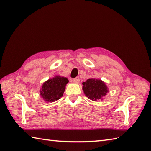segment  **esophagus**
<instances>
[{
    "instance_id": "esophagus-1",
    "label": "esophagus",
    "mask_w": 151,
    "mask_h": 151,
    "mask_svg": "<svg viewBox=\"0 0 151 151\" xmlns=\"http://www.w3.org/2000/svg\"><path fill=\"white\" fill-rule=\"evenodd\" d=\"M79 81H80V78H79L78 76V77H76L75 78H73V82L75 83V84H78V83L79 82Z\"/></svg>"
}]
</instances>
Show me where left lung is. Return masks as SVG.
Listing matches in <instances>:
<instances>
[{
    "label": "left lung",
    "instance_id": "left-lung-1",
    "mask_svg": "<svg viewBox=\"0 0 151 151\" xmlns=\"http://www.w3.org/2000/svg\"><path fill=\"white\" fill-rule=\"evenodd\" d=\"M82 84V89L84 94L86 97L93 101L102 99V97L108 92L106 85L101 80L89 78L83 82Z\"/></svg>",
    "mask_w": 151,
    "mask_h": 151
}]
</instances>
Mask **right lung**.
Masks as SVG:
<instances>
[{
  "label": "right lung",
  "instance_id": "right-lung-1",
  "mask_svg": "<svg viewBox=\"0 0 151 151\" xmlns=\"http://www.w3.org/2000/svg\"><path fill=\"white\" fill-rule=\"evenodd\" d=\"M68 82V79L65 77L54 76L43 83L40 90V95L47 102L58 100L63 96Z\"/></svg>",
  "mask_w": 151,
  "mask_h": 151
}]
</instances>
